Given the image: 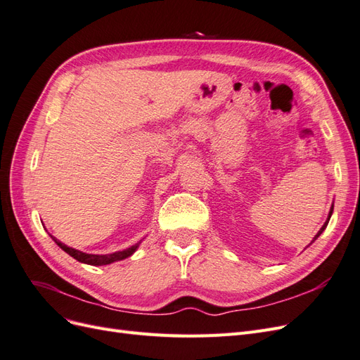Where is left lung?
<instances>
[{
    "label": "left lung",
    "mask_w": 360,
    "mask_h": 360,
    "mask_svg": "<svg viewBox=\"0 0 360 360\" xmlns=\"http://www.w3.org/2000/svg\"><path fill=\"white\" fill-rule=\"evenodd\" d=\"M332 213H333V204H332V207H330V210H329V216H328V219H326V222H324V224H323V226L320 228V231H319L317 234H315V237H314V240H312L311 243H314L315 240H317V238L320 237V234H321V233H323V231L326 230V226H328V224H329V221H330V216H332ZM311 243H309V245H311Z\"/></svg>",
    "instance_id": "1"
}]
</instances>
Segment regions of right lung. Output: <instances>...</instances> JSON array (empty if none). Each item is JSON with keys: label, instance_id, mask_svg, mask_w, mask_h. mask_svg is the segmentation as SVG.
Masks as SVG:
<instances>
[{"label": "right lung", "instance_id": "add662e5", "mask_svg": "<svg viewBox=\"0 0 360 360\" xmlns=\"http://www.w3.org/2000/svg\"><path fill=\"white\" fill-rule=\"evenodd\" d=\"M51 237H52V236H51ZM52 240L56 242V243L64 250V252H68L70 257H73L75 259H78L79 263L90 264V266H106V264L115 263V261H122V259H124V258H129L130 255H134V252L138 249V246H139V243H141V242H138L136 245L130 246V248H127V249L118 250V252L106 254V255H96V254H85V252H82V250L69 248L68 245H64V243H61L60 240H57L56 237H52Z\"/></svg>", "mask_w": 360, "mask_h": 360}]
</instances>
